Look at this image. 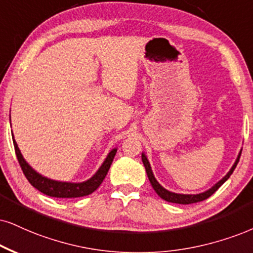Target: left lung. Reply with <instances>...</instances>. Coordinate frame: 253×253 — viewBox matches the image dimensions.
<instances>
[{
    "label": "left lung",
    "instance_id": "1",
    "mask_svg": "<svg viewBox=\"0 0 253 253\" xmlns=\"http://www.w3.org/2000/svg\"><path fill=\"white\" fill-rule=\"evenodd\" d=\"M241 154L242 152H239V156H238V158H237L236 163L233 164L231 170L229 171V173H227L222 180H219V182H218L216 185L213 186V188L208 190V191H205L204 193H199V195H179V193H173V192L168 191V190H165L163 186H162L161 184L156 180L154 174H152V170L150 168V164H149V162H148V158L145 157L144 154H142V162L145 167L146 174H148V178H149V180H150L152 188H154L156 193H157V195L160 196L162 199H164V201L170 202V203H176V204H192V203H198V202L205 201V199L210 197L211 195H213V193L223 185L225 180L229 179V177L231 176L233 170L236 169L237 164H238L239 158H241Z\"/></svg>",
    "mask_w": 253,
    "mask_h": 253
}]
</instances>
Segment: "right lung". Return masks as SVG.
I'll return each instance as SVG.
<instances>
[{
    "label": "right lung",
    "instance_id": "add662e5",
    "mask_svg": "<svg viewBox=\"0 0 253 253\" xmlns=\"http://www.w3.org/2000/svg\"><path fill=\"white\" fill-rule=\"evenodd\" d=\"M14 148L15 152H16V157L20 163V167L22 171H23L24 176L27 177L28 182H29L34 188H36L39 191L44 193L46 196H50V197L56 198H77V197H83V196H88L90 193H92L96 189L101 185L103 179L107 176L109 169H110V165L114 161L115 155H116L117 150L114 149L110 154L108 155L107 160L104 161V163L102 164V167L99 168V170L96 172L93 177H91L89 180L83 183H65V182H56V180H51L45 178V177L41 176L36 172L35 170H33L28 165V163L24 161L23 156H22L20 149L16 144V142L14 141Z\"/></svg>",
    "mask_w": 253,
    "mask_h": 253
}]
</instances>
